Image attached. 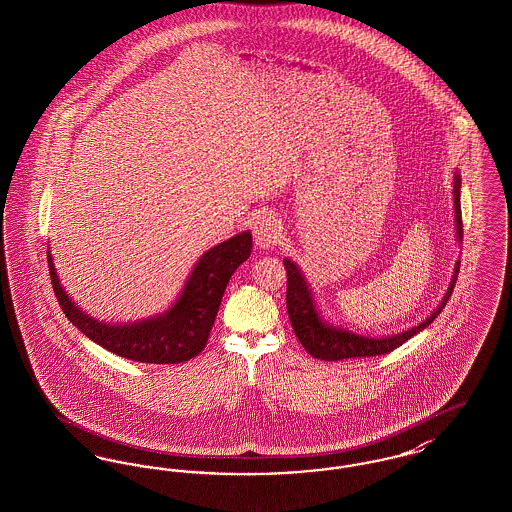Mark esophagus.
<instances>
[{"mask_svg": "<svg viewBox=\"0 0 512 512\" xmlns=\"http://www.w3.org/2000/svg\"><path fill=\"white\" fill-rule=\"evenodd\" d=\"M280 234H282V224H280V218H276L274 214H263L253 224V238L261 249L274 247L280 240Z\"/></svg>", "mask_w": 512, "mask_h": 512, "instance_id": "1", "label": "esophagus"}]
</instances>
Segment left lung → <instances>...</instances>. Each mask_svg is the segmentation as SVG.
<instances>
[{
    "label": "left lung",
    "instance_id": "8db88e82",
    "mask_svg": "<svg viewBox=\"0 0 512 512\" xmlns=\"http://www.w3.org/2000/svg\"><path fill=\"white\" fill-rule=\"evenodd\" d=\"M460 174L454 170L452 172V199H454V234H456V243L462 241V212H460ZM284 267L288 272V288H286V307H288V317L294 327V332L301 342V346L307 350L317 360L338 361L346 358H369V356H381L389 354L394 348L402 346L406 340H410L414 334L423 331L433 323V319L443 311L447 301L451 298L452 288L456 284V276L460 269V261L454 263L452 269L451 282L449 288L439 301V305L423 319L418 325L406 329V331L396 332V334H367V332H358L344 327V325H334L325 315L321 313L315 294L301 272L298 263L292 259H284Z\"/></svg>",
    "mask_w": 512,
    "mask_h": 512
}]
</instances>
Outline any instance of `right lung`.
Here are the masks:
<instances>
[{
    "instance_id": "1",
    "label": "right lung",
    "mask_w": 512,
    "mask_h": 512,
    "mask_svg": "<svg viewBox=\"0 0 512 512\" xmlns=\"http://www.w3.org/2000/svg\"><path fill=\"white\" fill-rule=\"evenodd\" d=\"M251 247V232L245 230L207 249L166 311L129 323L100 321L89 315L65 292L50 249L48 265L65 317L92 342L127 360L181 363L195 358L205 348L226 284L241 263L249 259Z\"/></svg>"
}]
</instances>
